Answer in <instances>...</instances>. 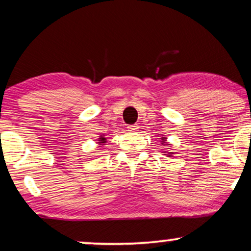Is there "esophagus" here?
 <instances>
[{"mask_svg":"<svg viewBox=\"0 0 251 251\" xmlns=\"http://www.w3.org/2000/svg\"><path fill=\"white\" fill-rule=\"evenodd\" d=\"M138 129H139V126L138 125H132V126H128V131H130V132L137 131Z\"/></svg>","mask_w":251,"mask_h":251,"instance_id":"obj_1","label":"esophagus"}]
</instances>
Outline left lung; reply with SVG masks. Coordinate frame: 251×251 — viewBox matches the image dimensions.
<instances>
[{"instance_id": "left-lung-1", "label": "left lung", "mask_w": 251, "mask_h": 251, "mask_svg": "<svg viewBox=\"0 0 251 251\" xmlns=\"http://www.w3.org/2000/svg\"><path fill=\"white\" fill-rule=\"evenodd\" d=\"M165 141H166V138H162V142H164V143H165ZM171 153H172V152H171ZM171 153H169L168 155H171Z\"/></svg>"}]
</instances>
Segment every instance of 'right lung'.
Returning a JSON list of instances; mask_svg holds the SVG:
<instances>
[{
  "instance_id": "obj_1",
  "label": "right lung",
  "mask_w": 251,
  "mask_h": 251,
  "mask_svg": "<svg viewBox=\"0 0 251 251\" xmlns=\"http://www.w3.org/2000/svg\"><path fill=\"white\" fill-rule=\"evenodd\" d=\"M99 141H100L99 143H105V142H106V138H105V137H102V136H101V137L99 138Z\"/></svg>"
}]
</instances>
